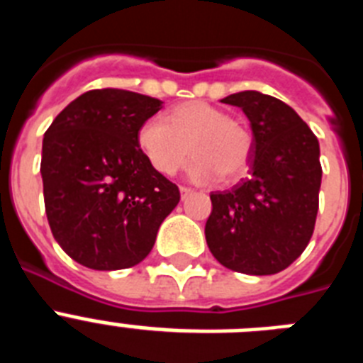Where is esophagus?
I'll return each instance as SVG.
<instances>
[{"instance_id": "1", "label": "esophagus", "mask_w": 363, "mask_h": 363, "mask_svg": "<svg viewBox=\"0 0 363 363\" xmlns=\"http://www.w3.org/2000/svg\"><path fill=\"white\" fill-rule=\"evenodd\" d=\"M192 189H189V187H179V194H182V200H185V198L187 196H191L192 194Z\"/></svg>"}]
</instances>
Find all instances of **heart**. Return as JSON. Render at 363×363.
<instances>
[{
	"label": "heart",
	"mask_w": 363,
	"mask_h": 363,
	"mask_svg": "<svg viewBox=\"0 0 363 363\" xmlns=\"http://www.w3.org/2000/svg\"><path fill=\"white\" fill-rule=\"evenodd\" d=\"M138 147L160 174L178 172L194 154L189 172L198 182L234 179L249 167L252 136L245 125L203 101H189L163 118H150L138 130Z\"/></svg>",
	"instance_id": "heart-1"
}]
</instances>
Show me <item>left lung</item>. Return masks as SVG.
Segmentation results:
<instances>
[{
    "label": "left lung",
    "instance_id": "1",
    "mask_svg": "<svg viewBox=\"0 0 363 363\" xmlns=\"http://www.w3.org/2000/svg\"><path fill=\"white\" fill-rule=\"evenodd\" d=\"M251 121V176L213 192L205 238L221 265L243 274H277L306 251L318 214L320 145L287 104L256 91L221 99Z\"/></svg>",
    "mask_w": 363,
    "mask_h": 363
}]
</instances>
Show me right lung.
Masks as SVG:
<instances>
[{
	"label": "right lung",
	"instance_id": "right-lung-1",
	"mask_svg": "<svg viewBox=\"0 0 363 363\" xmlns=\"http://www.w3.org/2000/svg\"><path fill=\"white\" fill-rule=\"evenodd\" d=\"M162 104L138 92L96 89L70 101L45 133V213L60 247L85 267L140 264L178 205V187L138 147V130Z\"/></svg>",
	"mask_w": 363,
	"mask_h": 363
}]
</instances>
